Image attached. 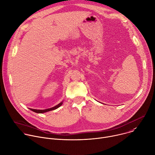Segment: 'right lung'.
<instances>
[{
	"mask_svg": "<svg viewBox=\"0 0 155 155\" xmlns=\"http://www.w3.org/2000/svg\"><path fill=\"white\" fill-rule=\"evenodd\" d=\"M63 101H62L61 102H60L59 104H58L57 105L52 107V108H48V109H45V110H36V109H31V108H29L30 110H31L32 111L35 112V113H46V112H48V111H52V110H56L57 108H58L60 107H61L63 104Z\"/></svg>",
	"mask_w": 155,
	"mask_h": 155,
	"instance_id": "1",
	"label": "right lung"
}]
</instances>
